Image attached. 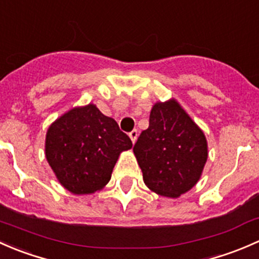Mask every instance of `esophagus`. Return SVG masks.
<instances>
[{
    "mask_svg": "<svg viewBox=\"0 0 259 259\" xmlns=\"http://www.w3.org/2000/svg\"><path fill=\"white\" fill-rule=\"evenodd\" d=\"M137 137H138V131L137 130H133L132 132H130V138H131V140H132L133 143L136 142Z\"/></svg>",
    "mask_w": 259,
    "mask_h": 259,
    "instance_id": "obj_1",
    "label": "esophagus"
}]
</instances>
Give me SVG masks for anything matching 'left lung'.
Masks as SVG:
<instances>
[{
    "mask_svg": "<svg viewBox=\"0 0 259 259\" xmlns=\"http://www.w3.org/2000/svg\"><path fill=\"white\" fill-rule=\"evenodd\" d=\"M133 152L147 187L172 198L196 185L208 156L203 132L175 100L153 106Z\"/></svg>",
    "mask_w": 259,
    "mask_h": 259,
    "instance_id": "8db88e82",
    "label": "left lung"
}]
</instances>
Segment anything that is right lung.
I'll return each instance as SVG.
<instances>
[{"label":"right lung","instance_id":"1","mask_svg":"<svg viewBox=\"0 0 259 259\" xmlns=\"http://www.w3.org/2000/svg\"><path fill=\"white\" fill-rule=\"evenodd\" d=\"M128 136L95 105L73 108L47 131L46 158L61 185L74 194L98 191L111 180Z\"/></svg>","mask_w":259,"mask_h":259}]
</instances>
